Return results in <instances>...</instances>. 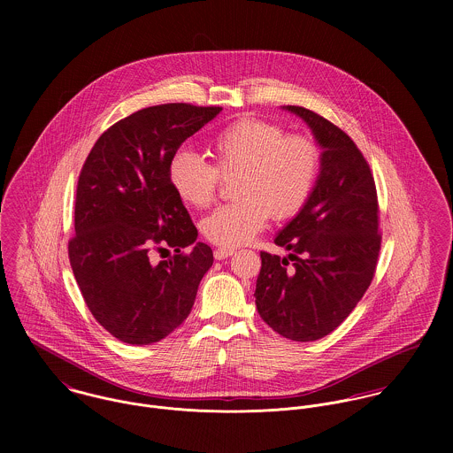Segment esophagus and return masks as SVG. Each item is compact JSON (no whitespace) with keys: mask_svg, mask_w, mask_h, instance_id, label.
I'll return each mask as SVG.
<instances>
[{"mask_svg":"<svg viewBox=\"0 0 453 453\" xmlns=\"http://www.w3.org/2000/svg\"><path fill=\"white\" fill-rule=\"evenodd\" d=\"M234 253H235V250H232V248H218V250H214V258H228V257H232Z\"/></svg>","mask_w":453,"mask_h":453,"instance_id":"esophagus-1","label":"esophagus"}]
</instances>
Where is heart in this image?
Listing matches in <instances>:
<instances>
[{
    "label": "heart",
    "instance_id": "heart-1",
    "mask_svg": "<svg viewBox=\"0 0 453 453\" xmlns=\"http://www.w3.org/2000/svg\"><path fill=\"white\" fill-rule=\"evenodd\" d=\"M212 165L190 151L176 153L169 164V181L176 195L196 209L209 205L219 176L232 178L234 196L202 219L203 235L223 248L253 241L268 218L288 219L307 202L319 171V150L302 134L244 119L209 141Z\"/></svg>",
    "mask_w": 453,
    "mask_h": 453
}]
</instances>
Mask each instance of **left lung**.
I'll return each instance as SVG.
<instances>
[{"mask_svg":"<svg viewBox=\"0 0 453 453\" xmlns=\"http://www.w3.org/2000/svg\"><path fill=\"white\" fill-rule=\"evenodd\" d=\"M300 117L321 146L318 181L300 212L273 242L294 261L261 253L257 309L261 319L295 342L319 340L354 311L375 275L380 253L375 180L354 141L321 115Z\"/></svg>","mask_w":453,"mask_h":453,"instance_id":"1","label":"left lung"}]
</instances>
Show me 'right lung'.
I'll use <instances>...</instances> for the list:
<instances>
[{
	"label": "right lung",
	"instance_id": "obj_1",
	"mask_svg": "<svg viewBox=\"0 0 453 453\" xmlns=\"http://www.w3.org/2000/svg\"><path fill=\"white\" fill-rule=\"evenodd\" d=\"M219 111L185 103L139 110L106 130L83 164L69 261L88 311L120 342L150 345L173 333L212 265L211 248L195 242L198 232L171 187L169 164ZM165 245L177 255L151 264L149 251Z\"/></svg>",
	"mask_w": 453,
	"mask_h": 453
}]
</instances>
